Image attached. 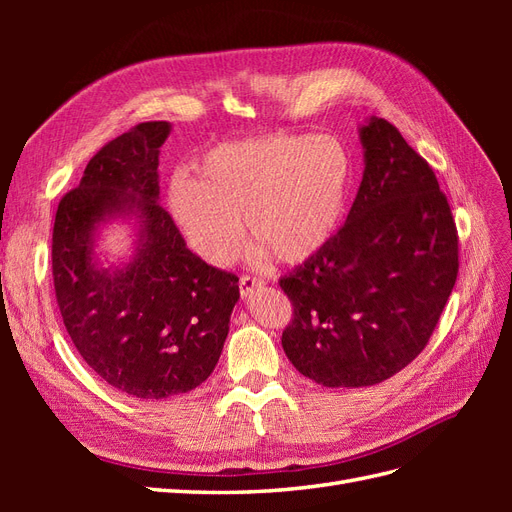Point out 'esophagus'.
I'll return each mask as SVG.
<instances>
[{
  "label": "esophagus",
  "instance_id": "esophagus-1",
  "mask_svg": "<svg viewBox=\"0 0 512 512\" xmlns=\"http://www.w3.org/2000/svg\"><path fill=\"white\" fill-rule=\"evenodd\" d=\"M262 286H265V280H262V277L241 275V280H239V290L243 297H247V294H252L256 288H262Z\"/></svg>",
  "mask_w": 512,
  "mask_h": 512
}]
</instances>
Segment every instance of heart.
<instances>
[{
	"label": "heart",
	"mask_w": 512,
	"mask_h": 512,
	"mask_svg": "<svg viewBox=\"0 0 512 512\" xmlns=\"http://www.w3.org/2000/svg\"><path fill=\"white\" fill-rule=\"evenodd\" d=\"M352 164L329 136L277 134L213 147L194 179H175L168 209L192 250L226 267L243 245L241 218L258 243L299 265L331 243L344 220Z\"/></svg>",
	"instance_id": "1"
}]
</instances>
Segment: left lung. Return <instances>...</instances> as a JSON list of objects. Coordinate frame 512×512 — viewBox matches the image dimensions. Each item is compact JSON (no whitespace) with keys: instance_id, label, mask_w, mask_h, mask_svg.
<instances>
[{"instance_id":"left-lung-1","label":"left lung","mask_w":512,"mask_h":512,"mask_svg":"<svg viewBox=\"0 0 512 512\" xmlns=\"http://www.w3.org/2000/svg\"><path fill=\"white\" fill-rule=\"evenodd\" d=\"M365 170L346 224L282 277V346L322 386L389 380L427 346L459 271L453 211L425 158L386 119L361 128Z\"/></svg>"}]
</instances>
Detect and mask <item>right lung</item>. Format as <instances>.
<instances>
[{
    "label": "right lung",
    "instance_id": "right-lung-1",
    "mask_svg": "<svg viewBox=\"0 0 512 512\" xmlns=\"http://www.w3.org/2000/svg\"><path fill=\"white\" fill-rule=\"evenodd\" d=\"M168 132L166 121H145L106 143L59 200L53 226L55 297L72 344L106 384L138 399L203 384L239 301V277L192 254L158 203ZM117 212L142 218L137 256L123 270H98L93 230Z\"/></svg>",
    "mask_w": 512,
    "mask_h": 512
}]
</instances>
